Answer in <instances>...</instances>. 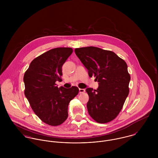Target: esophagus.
Listing matches in <instances>:
<instances>
[{
	"label": "esophagus",
	"instance_id": "34e87169",
	"mask_svg": "<svg viewBox=\"0 0 158 158\" xmlns=\"http://www.w3.org/2000/svg\"><path fill=\"white\" fill-rule=\"evenodd\" d=\"M85 92V89H81V88H79V92L81 94V93H84Z\"/></svg>",
	"mask_w": 158,
	"mask_h": 158
}]
</instances>
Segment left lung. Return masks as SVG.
<instances>
[{"mask_svg":"<svg viewBox=\"0 0 158 158\" xmlns=\"http://www.w3.org/2000/svg\"><path fill=\"white\" fill-rule=\"evenodd\" d=\"M75 52L89 76L95 77L99 85L97 89H86L89 114L100 123L112 121L122 110L129 94L131 77L126 62L112 51L92 46L75 48Z\"/></svg>","mask_w":158,"mask_h":158,"instance_id":"left-lung-1","label":"left lung"}]
</instances>
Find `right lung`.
<instances>
[{
    "label": "right lung",
    "instance_id": "1",
    "mask_svg": "<svg viewBox=\"0 0 158 158\" xmlns=\"http://www.w3.org/2000/svg\"><path fill=\"white\" fill-rule=\"evenodd\" d=\"M73 50L70 47L51 49L35 58L23 76L24 94L35 114L51 126L62 124L68 118V105L78 94L76 86L58 88L61 81L62 66Z\"/></svg>",
    "mask_w": 158,
    "mask_h": 158
}]
</instances>
